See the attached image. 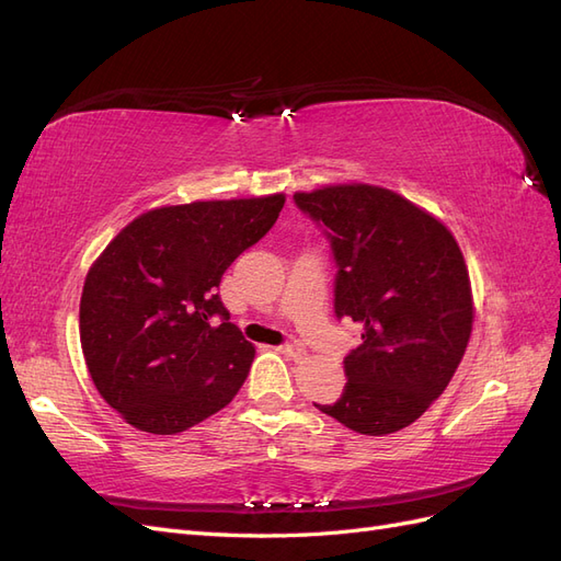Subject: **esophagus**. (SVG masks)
Wrapping results in <instances>:
<instances>
[{
    "label": "esophagus",
    "mask_w": 561,
    "mask_h": 561,
    "mask_svg": "<svg viewBox=\"0 0 561 561\" xmlns=\"http://www.w3.org/2000/svg\"><path fill=\"white\" fill-rule=\"evenodd\" d=\"M278 351L283 355H287V358H293V360H304V358H307V348L299 346V344H280Z\"/></svg>",
    "instance_id": "1"
}]
</instances>
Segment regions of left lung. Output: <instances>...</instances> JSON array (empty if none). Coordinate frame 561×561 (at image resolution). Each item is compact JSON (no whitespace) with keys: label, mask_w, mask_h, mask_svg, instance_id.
<instances>
[{"label":"left lung","mask_w":561,"mask_h":561,"mask_svg":"<svg viewBox=\"0 0 561 561\" xmlns=\"http://www.w3.org/2000/svg\"><path fill=\"white\" fill-rule=\"evenodd\" d=\"M325 233L336 266L334 313L360 322L342 398L316 404L363 435L414 423L451 381L472 330L463 254L443 222L381 186L295 194Z\"/></svg>","instance_id":"obj_1"}]
</instances>
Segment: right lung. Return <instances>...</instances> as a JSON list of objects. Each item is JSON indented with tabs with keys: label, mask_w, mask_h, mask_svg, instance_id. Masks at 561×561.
I'll return each instance as SVG.
<instances>
[{
	"label": "right lung",
	"mask_w": 561,
	"mask_h": 561,
	"mask_svg": "<svg viewBox=\"0 0 561 561\" xmlns=\"http://www.w3.org/2000/svg\"><path fill=\"white\" fill-rule=\"evenodd\" d=\"M283 203L276 194L149 210L91 266L79 304L83 358L130 426L175 435L239 393L254 348L217 287L276 225Z\"/></svg>",
	"instance_id": "1"
}]
</instances>
